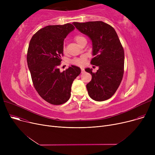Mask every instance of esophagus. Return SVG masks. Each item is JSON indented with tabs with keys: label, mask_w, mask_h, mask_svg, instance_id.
<instances>
[{
	"label": "esophagus",
	"mask_w": 155,
	"mask_h": 155,
	"mask_svg": "<svg viewBox=\"0 0 155 155\" xmlns=\"http://www.w3.org/2000/svg\"><path fill=\"white\" fill-rule=\"evenodd\" d=\"M81 70H82V72L83 73L84 71V69L83 68H81Z\"/></svg>",
	"instance_id": "esophagus-1"
}]
</instances>
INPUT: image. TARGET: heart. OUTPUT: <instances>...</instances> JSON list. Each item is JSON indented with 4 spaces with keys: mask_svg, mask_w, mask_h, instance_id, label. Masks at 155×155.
I'll return each instance as SVG.
<instances>
[{
    "mask_svg": "<svg viewBox=\"0 0 155 155\" xmlns=\"http://www.w3.org/2000/svg\"><path fill=\"white\" fill-rule=\"evenodd\" d=\"M84 39L85 38L81 35H77L74 36V40L78 45H79V43ZM63 51L64 53H66V48H65L64 46H63ZM85 61H86V57L85 56H82L81 57H79V58H75L74 59H73L71 60V63L74 64L78 65V66H82V65L85 64Z\"/></svg>",
    "mask_w": 155,
    "mask_h": 155,
    "instance_id": "1",
    "label": "heart"
}]
</instances>
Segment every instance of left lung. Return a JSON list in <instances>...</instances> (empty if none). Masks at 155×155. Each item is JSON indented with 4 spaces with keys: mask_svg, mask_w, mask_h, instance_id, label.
I'll use <instances>...</instances> for the list:
<instances>
[{
    "mask_svg": "<svg viewBox=\"0 0 155 155\" xmlns=\"http://www.w3.org/2000/svg\"><path fill=\"white\" fill-rule=\"evenodd\" d=\"M73 24L91 39L95 56L91 63L99 67L96 73L92 69H85L92 75L91 81L86 86L88 94L95 101H106L115 94L123 79L124 48L115 29L107 23L89 21Z\"/></svg>",
    "mask_w": 155,
    "mask_h": 155,
    "instance_id": "1",
    "label": "left lung"
}]
</instances>
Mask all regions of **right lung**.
Instances as JSON below:
<instances>
[{"label": "right lung", "instance_id": "add662e5", "mask_svg": "<svg viewBox=\"0 0 155 155\" xmlns=\"http://www.w3.org/2000/svg\"><path fill=\"white\" fill-rule=\"evenodd\" d=\"M74 29L70 23L48 26L37 31L29 42L27 62L32 84L41 97L53 105L68 101L71 84L81 73L73 65L63 72L58 68L64 39Z\"/></svg>", "mask_w": 155, "mask_h": 155}]
</instances>
